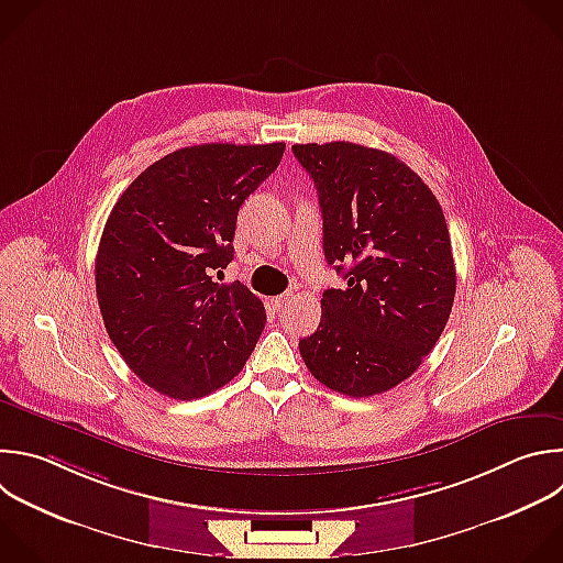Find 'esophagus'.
I'll list each match as a JSON object with an SVG mask.
<instances>
[{
    "mask_svg": "<svg viewBox=\"0 0 563 563\" xmlns=\"http://www.w3.org/2000/svg\"><path fill=\"white\" fill-rule=\"evenodd\" d=\"M294 298V294H289V291H285V294H280V296H276V298H272V307L276 309V311H280L289 300Z\"/></svg>",
    "mask_w": 563,
    "mask_h": 563,
    "instance_id": "1",
    "label": "esophagus"
}]
</instances>
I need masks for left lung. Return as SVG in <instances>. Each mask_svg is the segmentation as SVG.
Wrapping results in <instances>:
<instances>
[{"mask_svg":"<svg viewBox=\"0 0 563 563\" xmlns=\"http://www.w3.org/2000/svg\"><path fill=\"white\" fill-rule=\"evenodd\" d=\"M291 152L318 190L324 258L346 280L322 294L300 355L342 396L385 394L422 364L451 316L457 280L444 212L389 152L349 141Z\"/></svg>","mask_w":563,"mask_h":563,"instance_id":"obj_1","label":"left lung"}]
</instances>
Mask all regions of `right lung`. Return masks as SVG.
<instances>
[{
  "instance_id": "obj_1",
  "label": "right lung",
  "mask_w": 563,
  "mask_h": 563,
  "mask_svg": "<svg viewBox=\"0 0 563 563\" xmlns=\"http://www.w3.org/2000/svg\"><path fill=\"white\" fill-rule=\"evenodd\" d=\"M285 143H203L145 167L114 203L97 252V300L125 364L154 391L197 400L228 385L254 351L265 307L239 280L236 217L278 167Z\"/></svg>"
}]
</instances>
